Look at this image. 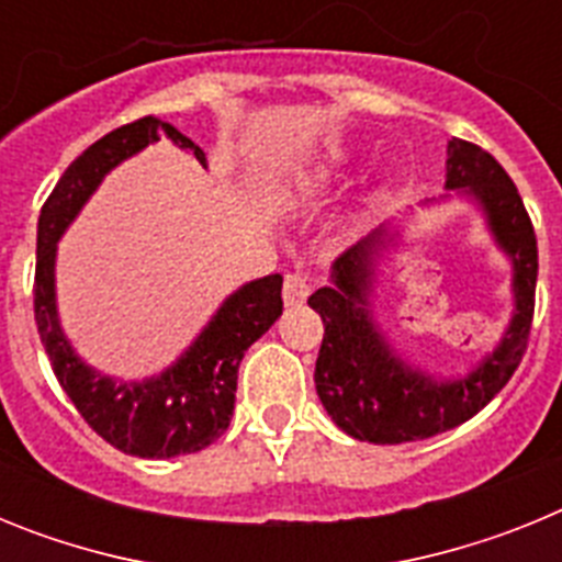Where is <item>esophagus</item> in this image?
Instances as JSON below:
<instances>
[{
  "instance_id": "esophagus-1",
  "label": "esophagus",
  "mask_w": 562,
  "mask_h": 562,
  "mask_svg": "<svg viewBox=\"0 0 562 562\" xmlns=\"http://www.w3.org/2000/svg\"><path fill=\"white\" fill-rule=\"evenodd\" d=\"M312 292V281L306 272H290L284 278V304L286 306H297L304 304L306 297Z\"/></svg>"
}]
</instances>
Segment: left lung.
Returning a JSON list of instances; mask_svg holds the SVG:
<instances>
[{"label":"left lung","mask_w":562,"mask_h":562,"mask_svg":"<svg viewBox=\"0 0 562 562\" xmlns=\"http://www.w3.org/2000/svg\"><path fill=\"white\" fill-rule=\"evenodd\" d=\"M448 188H467L484 205L498 245L513 256L518 312L493 357H486L473 374L434 382L394 357L366 310L371 252L380 238H366L337 256L335 284L310 295V306L326 326L315 385L337 428L360 441L402 445L456 428L504 389L529 346L538 238L518 188L493 154L459 137L448 143Z\"/></svg>","instance_id":"left-lung-1"}]
</instances>
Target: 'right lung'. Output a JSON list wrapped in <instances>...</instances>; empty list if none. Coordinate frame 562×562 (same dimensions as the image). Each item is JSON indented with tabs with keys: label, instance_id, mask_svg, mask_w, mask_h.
<instances>
[{
	"label": "right lung",
	"instance_id": "right-lung-1",
	"mask_svg": "<svg viewBox=\"0 0 562 562\" xmlns=\"http://www.w3.org/2000/svg\"><path fill=\"white\" fill-rule=\"evenodd\" d=\"M160 134H168L182 148H191L193 157L205 166L202 148L193 146L171 123L154 114L103 134L101 140L92 143L69 162L44 202L38 216L36 281H33L38 337L64 394L72 400L83 422L101 439L140 459L196 453L225 434L236 402L238 362L284 310L281 301L284 278L276 272L250 281L227 297L207 329L186 351V357L177 360V366L154 380L128 382V385L95 374L69 349L67 337L58 326L56 290H53L56 241L89 200V193L103 180V173L148 143L160 140Z\"/></svg>",
	"mask_w": 562,
	"mask_h": 562
}]
</instances>
